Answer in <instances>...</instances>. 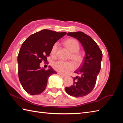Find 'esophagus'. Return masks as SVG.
I'll list each match as a JSON object with an SVG mask.
<instances>
[{
	"mask_svg": "<svg viewBox=\"0 0 123 123\" xmlns=\"http://www.w3.org/2000/svg\"><path fill=\"white\" fill-rule=\"evenodd\" d=\"M58 74L59 75H61V76L62 77H66V75H64L63 74H61V73H58Z\"/></svg>",
	"mask_w": 123,
	"mask_h": 123,
	"instance_id": "1",
	"label": "esophagus"
}]
</instances>
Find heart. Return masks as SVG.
Wrapping results in <instances>:
<instances>
[{
  "mask_svg": "<svg viewBox=\"0 0 123 123\" xmlns=\"http://www.w3.org/2000/svg\"><path fill=\"white\" fill-rule=\"evenodd\" d=\"M64 44L71 52V54L69 56V59L72 60L75 64L79 66L82 63L83 60L82 54L79 51L80 49L79 42L74 38H69L64 41ZM57 49L58 44L57 43H54L51 50V54L52 56H56ZM52 67L54 70L62 74H67L74 70L75 69L74 64L72 62L63 61L61 60L54 62L52 64Z\"/></svg>",
  "mask_w": 123,
  "mask_h": 123,
  "instance_id": "b5f03b06",
  "label": "heart"
}]
</instances>
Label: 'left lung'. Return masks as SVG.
Segmentation results:
<instances>
[{
  "mask_svg": "<svg viewBox=\"0 0 123 123\" xmlns=\"http://www.w3.org/2000/svg\"><path fill=\"white\" fill-rule=\"evenodd\" d=\"M67 35L77 38L82 44L86 53L82 63L74 72L80 76L73 78V85L65 88L69 95L81 97L90 93L95 87L101 68L103 53L96 42L85 33L69 32Z\"/></svg>",
  "mask_w": 123,
  "mask_h": 123,
  "instance_id": "8db88e82",
  "label": "left lung"
}]
</instances>
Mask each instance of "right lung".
I'll list each match as a JSON object with an SVG mask.
<instances>
[{"instance_id":"obj_1","label":"right lung","mask_w":123,"mask_h":123,"mask_svg":"<svg viewBox=\"0 0 123 123\" xmlns=\"http://www.w3.org/2000/svg\"><path fill=\"white\" fill-rule=\"evenodd\" d=\"M67 34L43 30L30 35L23 43L18 53V77L23 88L31 95L41 94L45 89L50 75L56 72L49 66L41 69L40 64L46 62L52 46Z\"/></svg>"}]
</instances>
